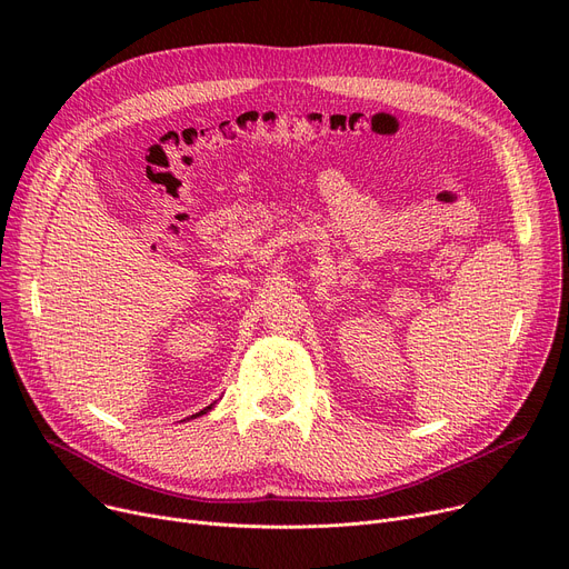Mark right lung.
I'll return each instance as SVG.
<instances>
[{"mask_svg": "<svg viewBox=\"0 0 569 569\" xmlns=\"http://www.w3.org/2000/svg\"><path fill=\"white\" fill-rule=\"evenodd\" d=\"M212 408H214V403H209L207 408H202L200 412H196V415H191V417H193V420H196V417H202V415H207V412H209V410H212ZM187 420H189V417H187Z\"/></svg>", "mask_w": 569, "mask_h": 569, "instance_id": "right-lung-1", "label": "right lung"}]
</instances>
